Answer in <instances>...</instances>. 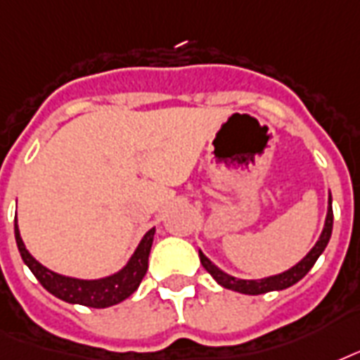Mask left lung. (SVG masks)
I'll use <instances>...</instances> for the list:
<instances>
[{
  "instance_id": "1",
  "label": "left lung",
  "mask_w": 360,
  "mask_h": 360,
  "mask_svg": "<svg viewBox=\"0 0 360 360\" xmlns=\"http://www.w3.org/2000/svg\"><path fill=\"white\" fill-rule=\"evenodd\" d=\"M333 199L328 197V212L327 219H325V227H323V233L319 236L317 244L310 250V253L306 255L299 264H295L293 269L285 270L283 274L270 276V278H264V280H236L233 276L225 274L224 270H219L216 264L212 263L210 259L206 257L205 253L199 252L200 263L206 269V272L218 281L219 285H224L225 289H231V291H238V293L244 295H263L269 293V291H280V289H287L293 283H297L299 280H302L310 269L316 264L317 257L325 252L328 240H330V235H333Z\"/></svg>"
}]
</instances>
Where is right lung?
Returning a JSON list of instances; mask_svg holds the SVG:
<instances>
[{"label":"right lung","mask_w":360,"mask_h":360,"mask_svg":"<svg viewBox=\"0 0 360 360\" xmlns=\"http://www.w3.org/2000/svg\"><path fill=\"white\" fill-rule=\"evenodd\" d=\"M154 233L155 229H150L144 235L136 252L129 259V263L125 264L118 274L108 276L103 280H77V278H65V276L56 274L37 263L24 246L15 218V236L18 252H20L24 263L33 272V276L39 280V283L58 299L71 302V304L90 306V308H107V306L118 304L129 295L135 293L136 287L141 285L142 278L148 270V255L152 242H154Z\"/></svg>","instance_id":"add662e5"}]
</instances>
